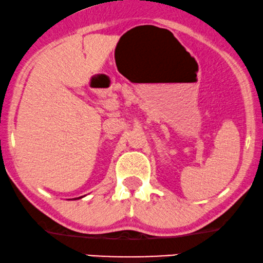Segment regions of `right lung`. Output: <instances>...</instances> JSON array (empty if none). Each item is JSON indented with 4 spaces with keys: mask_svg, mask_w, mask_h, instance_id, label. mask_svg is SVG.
I'll use <instances>...</instances> for the list:
<instances>
[{
    "mask_svg": "<svg viewBox=\"0 0 263 263\" xmlns=\"http://www.w3.org/2000/svg\"><path fill=\"white\" fill-rule=\"evenodd\" d=\"M78 199H79V198H78Z\"/></svg>",
    "mask_w": 263,
    "mask_h": 263,
    "instance_id": "obj_1",
    "label": "right lung"
}]
</instances>
